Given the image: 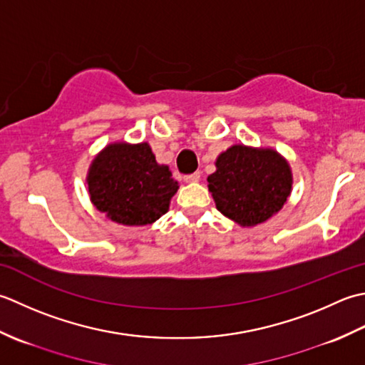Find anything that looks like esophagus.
<instances>
[{"label":"esophagus","mask_w":365,"mask_h":365,"mask_svg":"<svg viewBox=\"0 0 365 365\" xmlns=\"http://www.w3.org/2000/svg\"><path fill=\"white\" fill-rule=\"evenodd\" d=\"M184 181L185 182H198L200 181V173L195 172V173H192V175L184 176Z\"/></svg>","instance_id":"esophagus-1"}]
</instances>
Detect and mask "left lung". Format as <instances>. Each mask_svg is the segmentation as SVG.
I'll return each mask as SVG.
<instances>
[{"label":"left lung","mask_w":365,"mask_h":365,"mask_svg":"<svg viewBox=\"0 0 365 365\" xmlns=\"http://www.w3.org/2000/svg\"><path fill=\"white\" fill-rule=\"evenodd\" d=\"M207 189L225 217L250 228L284 207L293 189V173L288 160L272 148L233 145L215 159Z\"/></svg>","instance_id":"8db88e82"}]
</instances>
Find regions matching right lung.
<instances>
[{"instance_id":"obj_1","label":"right lung","mask_w":365,"mask_h":365,"mask_svg":"<svg viewBox=\"0 0 365 365\" xmlns=\"http://www.w3.org/2000/svg\"><path fill=\"white\" fill-rule=\"evenodd\" d=\"M86 184L96 210L128 227L154 224L180 189L168 165L158 163L146 141L107 145L89 165Z\"/></svg>"}]
</instances>
